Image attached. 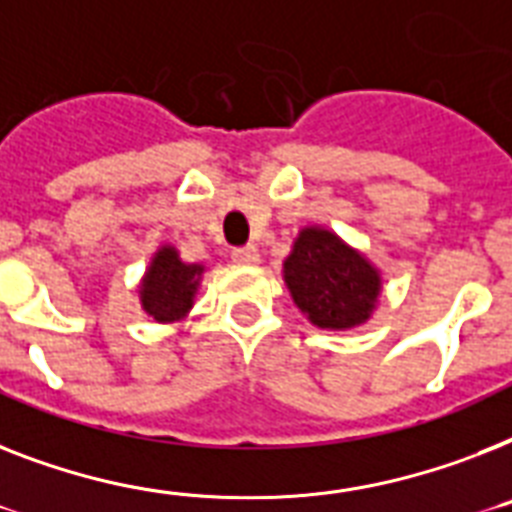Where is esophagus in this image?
<instances>
[{
  "instance_id": "34e87169",
  "label": "esophagus",
  "mask_w": 512,
  "mask_h": 512,
  "mask_svg": "<svg viewBox=\"0 0 512 512\" xmlns=\"http://www.w3.org/2000/svg\"><path fill=\"white\" fill-rule=\"evenodd\" d=\"M231 257H234V263L239 265H255L257 263V249L252 247V244H247V247H236L231 249Z\"/></svg>"
}]
</instances>
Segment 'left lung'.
<instances>
[{
	"label": "left lung",
	"mask_w": 512,
	"mask_h": 512,
	"mask_svg": "<svg viewBox=\"0 0 512 512\" xmlns=\"http://www.w3.org/2000/svg\"><path fill=\"white\" fill-rule=\"evenodd\" d=\"M294 302L318 328H355L371 318L381 278L360 252L326 228H305L284 263Z\"/></svg>",
	"instance_id": "8db88e82"
}]
</instances>
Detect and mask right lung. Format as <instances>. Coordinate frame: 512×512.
<instances>
[{"mask_svg":"<svg viewBox=\"0 0 512 512\" xmlns=\"http://www.w3.org/2000/svg\"><path fill=\"white\" fill-rule=\"evenodd\" d=\"M202 270V265L181 263L173 247H162L141 284V307L160 323L184 318L194 305Z\"/></svg>","mask_w":512,"mask_h":512,"instance_id":"1","label":"right lung"}]
</instances>
